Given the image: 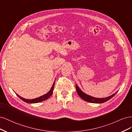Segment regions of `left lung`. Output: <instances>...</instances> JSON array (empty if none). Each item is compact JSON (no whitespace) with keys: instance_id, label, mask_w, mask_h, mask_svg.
<instances>
[{"instance_id":"left-lung-1","label":"left lung","mask_w":132,"mask_h":132,"mask_svg":"<svg viewBox=\"0 0 132 132\" xmlns=\"http://www.w3.org/2000/svg\"><path fill=\"white\" fill-rule=\"evenodd\" d=\"M76 90H77V93L78 94L79 96L80 97L82 100H85V101H86L87 102H89L96 103H101L106 102L108 100H110L111 98H112L115 95V94L117 93H116L115 94L110 96L106 97V98H95L94 97L90 96L87 95L85 94V93H84L79 88V87L77 85H76Z\"/></svg>"}]
</instances>
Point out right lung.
I'll return each instance as SVG.
<instances>
[{
    "label": "right lung",
    "instance_id": "obj_1",
    "mask_svg": "<svg viewBox=\"0 0 132 132\" xmlns=\"http://www.w3.org/2000/svg\"><path fill=\"white\" fill-rule=\"evenodd\" d=\"M54 84L55 82H54L53 84L52 85V86L51 87V89L50 90V91L47 94L44 95L43 96H42L41 97H39L38 98H35V99H32V100H29V99H25V98H22V97L20 96H19L18 94V96L20 98L21 100H22V101H23L24 102H26V103H38V102H42L43 101H45L46 100H47V98H48L49 97H51V96L52 95V94L53 93V89H54Z\"/></svg>",
    "mask_w": 132,
    "mask_h": 132
}]
</instances>
